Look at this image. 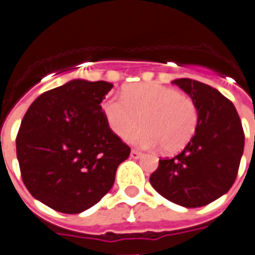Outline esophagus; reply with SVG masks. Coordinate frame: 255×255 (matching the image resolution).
Here are the masks:
<instances>
[{
    "label": "esophagus",
    "mask_w": 255,
    "mask_h": 255,
    "mask_svg": "<svg viewBox=\"0 0 255 255\" xmlns=\"http://www.w3.org/2000/svg\"><path fill=\"white\" fill-rule=\"evenodd\" d=\"M141 155V152H139V150L136 149H131V152H130V157L131 158H139Z\"/></svg>",
    "instance_id": "esophagus-1"
}]
</instances>
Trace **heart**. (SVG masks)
Segmentation results:
<instances>
[{
  "mask_svg": "<svg viewBox=\"0 0 255 255\" xmlns=\"http://www.w3.org/2000/svg\"><path fill=\"white\" fill-rule=\"evenodd\" d=\"M102 111L112 131L145 148L159 147L167 153L182 149L194 136L199 121L198 107L190 97L157 83L126 87L121 98L106 97Z\"/></svg>",
  "mask_w": 255,
  "mask_h": 255,
  "instance_id": "b5f03b06",
  "label": "heart"
}]
</instances>
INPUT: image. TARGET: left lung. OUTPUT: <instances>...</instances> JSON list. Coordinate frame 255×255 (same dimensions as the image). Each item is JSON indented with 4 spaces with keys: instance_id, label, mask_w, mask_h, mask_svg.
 Returning a JSON list of instances; mask_svg holds the SVG:
<instances>
[{
    "instance_id": "8db88e82",
    "label": "left lung",
    "mask_w": 255,
    "mask_h": 255,
    "mask_svg": "<svg viewBox=\"0 0 255 255\" xmlns=\"http://www.w3.org/2000/svg\"><path fill=\"white\" fill-rule=\"evenodd\" d=\"M173 84L197 105L198 128L179 154L159 159L149 181L172 203L197 208L226 194L235 182L244 152V130L235 106L217 89L185 78Z\"/></svg>"
}]
</instances>
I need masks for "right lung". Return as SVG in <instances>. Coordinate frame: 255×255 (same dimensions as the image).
I'll use <instances>...</instances> for the list:
<instances>
[{
  "label": "right lung",
  "mask_w": 255,
  "mask_h": 255,
  "mask_svg": "<svg viewBox=\"0 0 255 255\" xmlns=\"http://www.w3.org/2000/svg\"><path fill=\"white\" fill-rule=\"evenodd\" d=\"M114 85L71 80L40 94L16 135L24 185L61 213H80L111 190L130 147L108 126L101 102Z\"/></svg>",
  "instance_id": "obj_1"
}]
</instances>
